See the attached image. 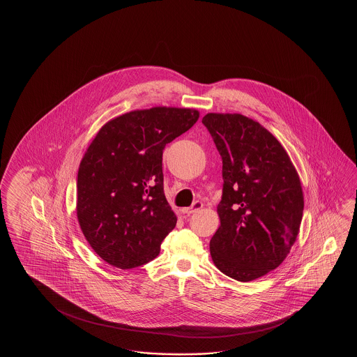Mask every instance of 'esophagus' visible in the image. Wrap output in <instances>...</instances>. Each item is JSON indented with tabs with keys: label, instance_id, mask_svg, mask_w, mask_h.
Instances as JSON below:
<instances>
[{
	"label": "esophagus",
	"instance_id": "1",
	"mask_svg": "<svg viewBox=\"0 0 357 357\" xmlns=\"http://www.w3.org/2000/svg\"><path fill=\"white\" fill-rule=\"evenodd\" d=\"M203 202H200V200H197L194 204L189 206V208H182L181 212L185 213V214H192V213L197 212L199 209H202L203 208Z\"/></svg>",
	"mask_w": 357,
	"mask_h": 357
}]
</instances>
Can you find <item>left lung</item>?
<instances>
[{"mask_svg": "<svg viewBox=\"0 0 357 357\" xmlns=\"http://www.w3.org/2000/svg\"><path fill=\"white\" fill-rule=\"evenodd\" d=\"M202 122L223 163L213 263L236 281H254L280 266L296 241L300 177L286 149L259 122L240 114H206Z\"/></svg>", "mask_w": 357, "mask_h": 357, "instance_id": "1", "label": "left lung"}]
</instances>
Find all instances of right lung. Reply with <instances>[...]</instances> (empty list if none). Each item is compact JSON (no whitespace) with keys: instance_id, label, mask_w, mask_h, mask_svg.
Listing matches in <instances>:
<instances>
[{"instance_id":"add662e5","label":"right lung","mask_w":357,"mask_h":357,"mask_svg":"<svg viewBox=\"0 0 357 357\" xmlns=\"http://www.w3.org/2000/svg\"><path fill=\"white\" fill-rule=\"evenodd\" d=\"M197 119L192 108L131 111L106 122L88 146L77 171L76 215L108 264L131 269L158 257L177 222L163 191V149Z\"/></svg>"}]
</instances>
